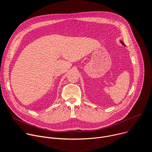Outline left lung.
<instances>
[{"instance_id":"obj_1","label":"left lung","mask_w":152,"mask_h":152,"mask_svg":"<svg viewBox=\"0 0 152 152\" xmlns=\"http://www.w3.org/2000/svg\"><path fill=\"white\" fill-rule=\"evenodd\" d=\"M120 42H121V44H122V45H123V46H126V45H124V42H123V41H121V40H120Z\"/></svg>"}]
</instances>
